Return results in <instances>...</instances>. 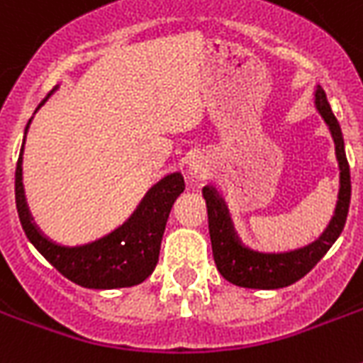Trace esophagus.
Masks as SVG:
<instances>
[{
  "mask_svg": "<svg viewBox=\"0 0 363 363\" xmlns=\"http://www.w3.org/2000/svg\"><path fill=\"white\" fill-rule=\"evenodd\" d=\"M188 169H190L192 175H201V173L207 171V162H205L201 156H194V158H190V162H188Z\"/></svg>",
  "mask_w": 363,
  "mask_h": 363,
  "instance_id": "1",
  "label": "esophagus"
}]
</instances>
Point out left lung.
<instances>
[{
  "mask_svg": "<svg viewBox=\"0 0 363 363\" xmlns=\"http://www.w3.org/2000/svg\"><path fill=\"white\" fill-rule=\"evenodd\" d=\"M313 99H315L316 113L322 116L333 139L339 167L337 203L333 209L332 220L316 241L296 250H286V252L256 250L239 235L230 205L220 190H216V186H211V184L201 190L207 201L211 245H213L216 269L235 286L256 288V290H277V288L290 286L299 279H303L324 258V254L332 248L333 242L337 241L343 232L350 205V169L347 152H345L343 133L320 84H315Z\"/></svg>",
  "mask_w": 363,
  "mask_h": 363,
  "instance_id": "obj_1",
  "label": "left lung"
}]
</instances>
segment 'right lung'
Instances as JSON below:
<instances>
[{
    "label": "right lung",
    "mask_w": 363,
    "mask_h": 363,
    "mask_svg": "<svg viewBox=\"0 0 363 363\" xmlns=\"http://www.w3.org/2000/svg\"><path fill=\"white\" fill-rule=\"evenodd\" d=\"M60 84L52 88V96ZM47 98V99H48ZM45 99V101H47ZM43 101L41 105H45ZM41 105L37 111L41 109ZM35 111V113H37ZM33 113V115H35ZM33 116L26 125L22 148H20L16 175H14V196L20 224L24 228L28 241L39 250L48 264L82 288L113 290L141 284L158 264L160 245L164 238L165 222L169 211L184 190V177L181 171L169 173L148 188L131 215L104 238L94 239L84 245H62L43 232L31 215L24 188V145Z\"/></svg>",
    "instance_id": "1"
}]
</instances>
